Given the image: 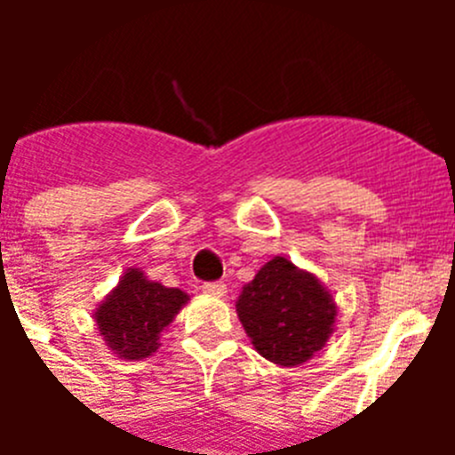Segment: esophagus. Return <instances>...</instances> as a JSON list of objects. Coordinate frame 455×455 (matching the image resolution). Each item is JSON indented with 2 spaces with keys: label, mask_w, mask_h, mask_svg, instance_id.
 Instances as JSON below:
<instances>
[{
  "label": "esophagus",
  "mask_w": 455,
  "mask_h": 455,
  "mask_svg": "<svg viewBox=\"0 0 455 455\" xmlns=\"http://www.w3.org/2000/svg\"><path fill=\"white\" fill-rule=\"evenodd\" d=\"M203 291L209 293V296H225V291H228V284L225 283H204Z\"/></svg>",
  "instance_id": "1"
}]
</instances>
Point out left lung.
Listing matches in <instances>:
<instances>
[{"instance_id":"obj_1","label":"left lung","mask_w":455,"mask_h":455,"mask_svg":"<svg viewBox=\"0 0 455 455\" xmlns=\"http://www.w3.org/2000/svg\"><path fill=\"white\" fill-rule=\"evenodd\" d=\"M236 315L259 355L296 367L331 339L337 303L315 273L277 255L243 284Z\"/></svg>"}]
</instances>
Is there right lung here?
Instances as JSON below:
<instances>
[{
	"mask_svg": "<svg viewBox=\"0 0 455 455\" xmlns=\"http://www.w3.org/2000/svg\"><path fill=\"white\" fill-rule=\"evenodd\" d=\"M188 296L182 289L164 287L140 268H127L118 287L95 309V323L107 344L120 360H143L156 353L159 337L166 331Z\"/></svg>",
	"mask_w": 455,
	"mask_h": 455,
	"instance_id": "1",
	"label": "right lung"
}]
</instances>
